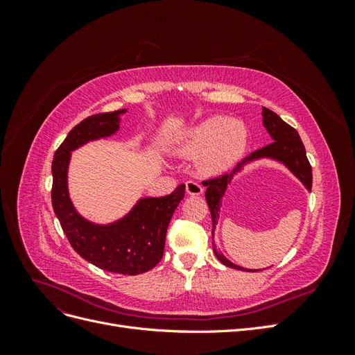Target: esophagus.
Listing matches in <instances>:
<instances>
[{
  "label": "esophagus",
  "instance_id": "obj_1",
  "mask_svg": "<svg viewBox=\"0 0 355 355\" xmlns=\"http://www.w3.org/2000/svg\"><path fill=\"white\" fill-rule=\"evenodd\" d=\"M185 187H187V192L189 196H201L204 192L202 185H200L198 182H196V180H188Z\"/></svg>",
  "mask_w": 355,
  "mask_h": 355
}]
</instances>
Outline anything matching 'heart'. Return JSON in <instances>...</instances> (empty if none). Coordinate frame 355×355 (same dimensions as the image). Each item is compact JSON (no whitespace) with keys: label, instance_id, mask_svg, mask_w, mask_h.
Masks as SVG:
<instances>
[{"label":"heart","instance_id":"b5f03b06","mask_svg":"<svg viewBox=\"0 0 355 355\" xmlns=\"http://www.w3.org/2000/svg\"><path fill=\"white\" fill-rule=\"evenodd\" d=\"M249 130L237 118L210 116L192 125L179 144L184 155H197L200 173L216 176L230 170L244 155Z\"/></svg>","mask_w":355,"mask_h":355}]
</instances>
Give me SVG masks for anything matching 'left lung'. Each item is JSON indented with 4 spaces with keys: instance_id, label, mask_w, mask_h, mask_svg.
I'll return each mask as SVG.
<instances>
[{
    "instance_id": "8db88e82",
    "label": "left lung",
    "mask_w": 355,
    "mask_h": 355,
    "mask_svg": "<svg viewBox=\"0 0 355 355\" xmlns=\"http://www.w3.org/2000/svg\"><path fill=\"white\" fill-rule=\"evenodd\" d=\"M262 123L263 127L266 128L268 135L271 136V144H268L266 146L257 149V151L252 153L249 157H245L239 166L235 167L230 175H223L216 179H210V180H204L202 185L206 187V201L209 204L210 214H211V222H213V230L211 234L214 235V228H216V223L219 219V211L222 206V198L225 196V192L228 189V185L232 182L234 176L240 173L243 167L245 164L252 163V161L256 159H274L277 163H282L284 167H287L292 173L302 182L304 187L311 191L313 188V168H311L309 161L306 158L305 153V146L300 141L299 133L295 130L292 125H288L284 123L280 116H278L275 112L268 108H262ZM213 250L214 254H216L218 259L230 268H234V270H240V271H261V270H247V268H241L239 265L232 263L228 261L218 249L216 244L213 241Z\"/></svg>"
}]
</instances>
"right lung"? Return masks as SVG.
Masks as SVG:
<instances>
[{
	"mask_svg": "<svg viewBox=\"0 0 355 355\" xmlns=\"http://www.w3.org/2000/svg\"><path fill=\"white\" fill-rule=\"evenodd\" d=\"M127 110L87 116L75 125L58 148L51 163V204L73 250L103 271L124 275L146 272L161 261L171 216L185 196V184L166 197H144L125 216L101 225L83 218L68 191L71 153L102 137L115 135Z\"/></svg>",
	"mask_w": 355,
	"mask_h": 355,
	"instance_id": "obj_1",
	"label": "right lung"
}]
</instances>
